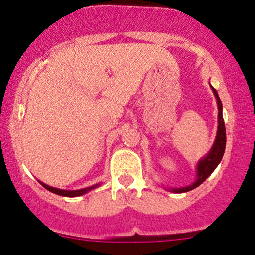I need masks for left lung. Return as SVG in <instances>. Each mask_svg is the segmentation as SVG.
<instances>
[{
    "label": "left lung",
    "instance_id": "left-lung-1",
    "mask_svg": "<svg viewBox=\"0 0 255 255\" xmlns=\"http://www.w3.org/2000/svg\"><path fill=\"white\" fill-rule=\"evenodd\" d=\"M211 90L213 91V95H215L216 99H217V105H218V127H217V134H216L215 142H213L211 150L209 151V153L206 156L201 158L197 164V178L192 184L186 187H180V188H169V191L172 193H184L189 192L192 189L197 188L198 186H200L201 183L206 180L210 175L212 174L213 170L217 168V165L221 163L222 158H223L224 151H225V144H227V136H225V126H224V120H223V105H222L221 99L218 97V93L213 87L210 85Z\"/></svg>",
    "mask_w": 255,
    "mask_h": 255
}]
</instances>
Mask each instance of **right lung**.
Segmentation results:
<instances>
[{"label": "right lung", "mask_w": 255, "mask_h": 255, "mask_svg": "<svg viewBox=\"0 0 255 255\" xmlns=\"http://www.w3.org/2000/svg\"><path fill=\"white\" fill-rule=\"evenodd\" d=\"M39 183L42 184L45 189H48L49 192L51 193H55V194H58V195H62V197H69V198H73V197H80V195L83 194H86L87 192L92 191V189L97 188V187L101 186V183H96L93 184V186H90V187H86V188H83V189H77V191H67V189H60V188H55V187H51V186H48V184L40 182Z\"/></svg>", "instance_id": "obj_1"}]
</instances>
